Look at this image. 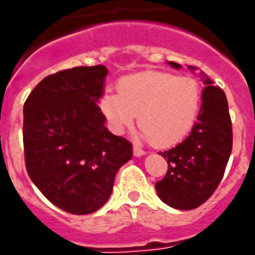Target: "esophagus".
Returning a JSON list of instances; mask_svg holds the SVG:
<instances>
[{"label": "esophagus", "mask_w": 255, "mask_h": 255, "mask_svg": "<svg viewBox=\"0 0 255 255\" xmlns=\"http://www.w3.org/2000/svg\"><path fill=\"white\" fill-rule=\"evenodd\" d=\"M133 155L134 157H142V155H145V151L138 146H133Z\"/></svg>", "instance_id": "obj_1"}]
</instances>
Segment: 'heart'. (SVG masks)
I'll use <instances>...</instances> for the list:
<instances>
[{"mask_svg": "<svg viewBox=\"0 0 255 255\" xmlns=\"http://www.w3.org/2000/svg\"><path fill=\"white\" fill-rule=\"evenodd\" d=\"M119 92L105 91L98 106L115 133L131 128L138 114L142 140L158 146L176 144L192 129L201 106V88L189 76L162 71L128 75Z\"/></svg>", "mask_w": 255, "mask_h": 255, "instance_id": "heart-1", "label": "heart"}]
</instances>
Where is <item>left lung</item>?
Here are the masks:
<instances>
[{
	"mask_svg": "<svg viewBox=\"0 0 255 255\" xmlns=\"http://www.w3.org/2000/svg\"><path fill=\"white\" fill-rule=\"evenodd\" d=\"M175 70L181 65L167 62ZM190 72L197 67L188 66ZM205 88L197 122L188 137L176 146L160 153L167 159L166 176L155 183L158 197L177 210H192L214 193L219 185L232 151L231 123L226 93L200 72Z\"/></svg>",
	"mask_w": 255,
	"mask_h": 255,
	"instance_id": "left-lung-1",
	"label": "left lung"
}]
</instances>
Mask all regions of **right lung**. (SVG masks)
I'll list each match as a JSON object with an SVG mask.
<instances>
[{"instance_id": "obj_1", "label": "right lung", "mask_w": 255, "mask_h": 255, "mask_svg": "<svg viewBox=\"0 0 255 255\" xmlns=\"http://www.w3.org/2000/svg\"><path fill=\"white\" fill-rule=\"evenodd\" d=\"M108 74L98 65L49 75L23 108L27 172L51 204L76 215L108 202L118 170L133 154L98 108Z\"/></svg>"}]
</instances>
